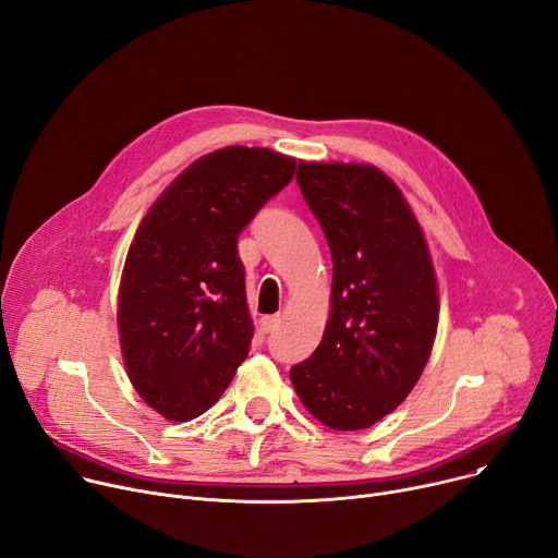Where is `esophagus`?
I'll return each mask as SVG.
<instances>
[{"label": "esophagus", "instance_id": "esophagus-1", "mask_svg": "<svg viewBox=\"0 0 558 558\" xmlns=\"http://www.w3.org/2000/svg\"><path fill=\"white\" fill-rule=\"evenodd\" d=\"M279 322H281V315H264L258 324H260V329H264L266 333H270V331L277 329Z\"/></svg>", "mask_w": 558, "mask_h": 558}]
</instances>
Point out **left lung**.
<instances>
[{"label":"left lung","mask_w":558,"mask_h":558,"mask_svg":"<svg viewBox=\"0 0 558 558\" xmlns=\"http://www.w3.org/2000/svg\"><path fill=\"white\" fill-rule=\"evenodd\" d=\"M298 184L329 241L333 283L322 342L290 380L317 421L363 430L428 365L439 324L430 250L401 189L372 163L300 161Z\"/></svg>","instance_id":"8db88e82"}]
</instances>
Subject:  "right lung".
Wrapping results in <instances>:
<instances>
[{
  "mask_svg": "<svg viewBox=\"0 0 558 558\" xmlns=\"http://www.w3.org/2000/svg\"><path fill=\"white\" fill-rule=\"evenodd\" d=\"M294 167L270 148L214 150L137 227L119 286V342L130 383L163 418L207 412L247 357L254 324L236 241Z\"/></svg>",
  "mask_w": 558,
  "mask_h": 558,
  "instance_id": "1",
  "label": "right lung"
}]
</instances>
